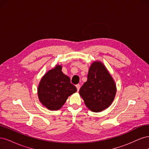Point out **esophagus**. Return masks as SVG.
Here are the masks:
<instances>
[{
	"mask_svg": "<svg viewBox=\"0 0 149 149\" xmlns=\"http://www.w3.org/2000/svg\"><path fill=\"white\" fill-rule=\"evenodd\" d=\"M76 88H77V91H79V90L80 89V85L79 84H76Z\"/></svg>",
	"mask_w": 149,
	"mask_h": 149,
	"instance_id": "esophagus-1",
	"label": "esophagus"
}]
</instances>
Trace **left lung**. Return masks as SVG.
Listing matches in <instances>:
<instances>
[{
    "instance_id": "1",
    "label": "left lung",
    "mask_w": 149,
    "mask_h": 149,
    "mask_svg": "<svg viewBox=\"0 0 149 149\" xmlns=\"http://www.w3.org/2000/svg\"><path fill=\"white\" fill-rule=\"evenodd\" d=\"M116 85L111 74L101 61H95L90 66L88 80L79 90V95L89 110L99 112L113 102Z\"/></svg>"
}]
</instances>
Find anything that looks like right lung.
I'll list each match as a JSON object with an SVG mask.
<instances>
[{
	"label": "right lung",
	"mask_w": 149,
	"mask_h": 149,
	"mask_svg": "<svg viewBox=\"0 0 149 149\" xmlns=\"http://www.w3.org/2000/svg\"><path fill=\"white\" fill-rule=\"evenodd\" d=\"M61 70L62 66L56 65L43 75L38 86L39 101L50 111L59 110L68 97L77 91L70 78Z\"/></svg>",
	"instance_id": "add662e5"
}]
</instances>
